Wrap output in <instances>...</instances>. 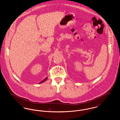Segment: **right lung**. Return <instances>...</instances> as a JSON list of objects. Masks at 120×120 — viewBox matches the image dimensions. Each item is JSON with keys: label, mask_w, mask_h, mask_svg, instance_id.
Instances as JSON below:
<instances>
[{"label": "right lung", "mask_w": 120, "mask_h": 120, "mask_svg": "<svg viewBox=\"0 0 120 120\" xmlns=\"http://www.w3.org/2000/svg\"><path fill=\"white\" fill-rule=\"evenodd\" d=\"M47 79H48V78H47V77H46L45 79L44 80H42L41 82H40V83H43V82H44L46 80H47Z\"/></svg>", "instance_id": "obj_1"}]
</instances>
